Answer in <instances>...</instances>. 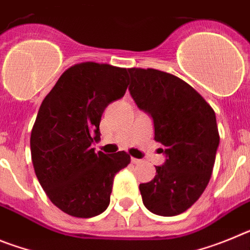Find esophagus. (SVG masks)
<instances>
[{"mask_svg": "<svg viewBox=\"0 0 250 250\" xmlns=\"http://www.w3.org/2000/svg\"><path fill=\"white\" fill-rule=\"evenodd\" d=\"M131 163H132V164H140V163H141V160H140V159L131 158Z\"/></svg>", "mask_w": 250, "mask_h": 250, "instance_id": "1", "label": "esophagus"}]
</instances>
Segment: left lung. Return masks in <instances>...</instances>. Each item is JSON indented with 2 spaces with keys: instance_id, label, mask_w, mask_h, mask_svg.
<instances>
[{
  "instance_id": "obj_1",
  "label": "left lung",
  "mask_w": 250,
  "mask_h": 250,
  "mask_svg": "<svg viewBox=\"0 0 250 250\" xmlns=\"http://www.w3.org/2000/svg\"><path fill=\"white\" fill-rule=\"evenodd\" d=\"M129 91L154 123L167 159L151 182L139 185L143 203L156 215L174 216L199 199L210 180L219 132L211 106L189 83L154 68H129Z\"/></svg>"
}]
</instances>
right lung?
<instances>
[{"instance_id":"add662e5","label":"right lung","mask_w":250,"mask_h":250,"mask_svg":"<svg viewBox=\"0 0 250 250\" xmlns=\"http://www.w3.org/2000/svg\"><path fill=\"white\" fill-rule=\"evenodd\" d=\"M129 70L83 62L66 70L43 99L31 131V158L40 184L59 209L92 218L107 209L114 176L130 155L95 152L101 115L121 99Z\"/></svg>"}]
</instances>
